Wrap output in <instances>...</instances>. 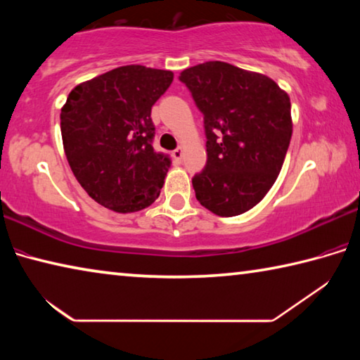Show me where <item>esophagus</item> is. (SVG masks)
Segmentation results:
<instances>
[{
    "label": "esophagus",
    "instance_id": "obj_1",
    "mask_svg": "<svg viewBox=\"0 0 360 360\" xmlns=\"http://www.w3.org/2000/svg\"><path fill=\"white\" fill-rule=\"evenodd\" d=\"M182 155H184V149H182V148H178V149H174V150H173V157H174V160L181 162V160H182Z\"/></svg>",
    "mask_w": 360,
    "mask_h": 360
}]
</instances>
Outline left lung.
Wrapping results in <instances>:
<instances>
[{
	"label": "left lung",
	"mask_w": 360,
	"mask_h": 360,
	"mask_svg": "<svg viewBox=\"0 0 360 360\" xmlns=\"http://www.w3.org/2000/svg\"><path fill=\"white\" fill-rule=\"evenodd\" d=\"M205 115L208 160L195 197L221 217L254 208L281 172L292 136L290 98L260 72L206 62L181 72Z\"/></svg>",
	"instance_id": "left-lung-1"
}]
</instances>
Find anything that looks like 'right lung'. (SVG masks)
Listing matches in <instances>:
<instances>
[{
  "label": "right lung",
  "mask_w": 360,
  "mask_h": 360,
  "mask_svg": "<svg viewBox=\"0 0 360 360\" xmlns=\"http://www.w3.org/2000/svg\"><path fill=\"white\" fill-rule=\"evenodd\" d=\"M173 72L127 65L76 85L60 112L71 172L96 203L115 212L148 208L160 195L169 157L152 148L150 109Z\"/></svg>",
  "instance_id": "add662e5"
}]
</instances>
